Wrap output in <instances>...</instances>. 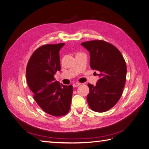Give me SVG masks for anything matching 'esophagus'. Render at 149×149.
Listing matches in <instances>:
<instances>
[{
	"mask_svg": "<svg viewBox=\"0 0 149 149\" xmlns=\"http://www.w3.org/2000/svg\"><path fill=\"white\" fill-rule=\"evenodd\" d=\"M80 85H81V83H75L74 84V85H73V86H74V87H77V86H79Z\"/></svg>",
	"mask_w": 149,
	"mask_h": 149,
	"instance_id": "34e87169",
	"label": "esophagus"
}]
</instances>
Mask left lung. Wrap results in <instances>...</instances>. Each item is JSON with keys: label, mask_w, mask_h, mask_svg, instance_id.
Instances as JSON below:
<instances>
[{"label": "left lung", "mask_w": 149, "mask_h": 149, "mask_svg": "<svg viewBox=\"0 0 149 149\" xmlns=\"http://www.w3.org/2000/svg\"><path fill=\"white\" fill-rule=\"evenodd\" d=\"M90 53V66L100 72L96 85L88 84V104L94 111H107L119 100L125 85L126 64L123 56L114 45L103 40L81 43Z\"/></svg>", "instance_id": "1"}]
</instances>
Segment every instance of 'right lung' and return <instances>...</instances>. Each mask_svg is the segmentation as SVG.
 I'll return each mask as SVG.
<instances>
[{"mask_svg":"<svg viewBox=\"0 0 149 149\" xmlns=\"http://www.w3.org/2000/svg\"><path fill=\"white\" fill-rule=\"evenodd\" d=\"M64 45L47 44L38 48L26 70V81L35 101L45 113L55 117L68 113L73 93L72 85L59 83L54 77L61 70L59 51Z\"/></svg>","mask_w":149,"mask_h":149,"instance_id":"add662e5","label":"right lung"}]
</instances>
